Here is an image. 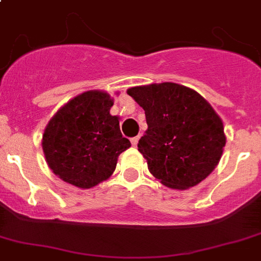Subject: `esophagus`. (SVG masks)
Here are the masks:
<instances>
[{
	"label": "esophagus",
	"mask_w": 261,
	"mask_h": 261,
	"mask_svg": "<svg viewBox=\"0 0 261 261\" xmlns=\"http://www.w3.org/2000/svg\"><path fill=\"white\" fill-rule=\"evenodd\" d=\"M139 136H136V137H133V139H130V143H132L133 146H137V144H139Z\"/></svg>",
	"instance_id": "esophagus-1"
}]
</instances>
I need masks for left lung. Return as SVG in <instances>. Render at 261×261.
<instances>
[{
	"label": "left lung",
	"mask_w": 261,
	"mask_h": 261,
	"mask_svg": "<svg viewBox=\"0 0 261 261\" xmlns=\"http://www.w3.org/2000/svg\"><path fill=\"white\" fill-rule=\"evenodd\" d=\"M126 93L145 111L139 150L161 184L188 189L216 168L225 146L221 118L196 90L174 83L135 87Z\"/></svg>",
	"instance_id": "1"
}]
</instances>
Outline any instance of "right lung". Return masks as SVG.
<instances>
[{
	"label": "right lung",
	"mask_w": 261,
	"mask_h": 261,
	"mask_svg": "<svg viewBox=\"0 0 261 261\" xmlns=\"http://www.w3.org/2000/svg\"><path fill=\"white\" fill-rule=\"evenodd\" d=\"M113 98L88 90L58 109L42 136L45 159L65 182L88 189L115 172L120 153L130 146L122 137L117 116L109 113Z\"/></svg>",
	"instance_id": "right-lung-1"
}]
</instances>
